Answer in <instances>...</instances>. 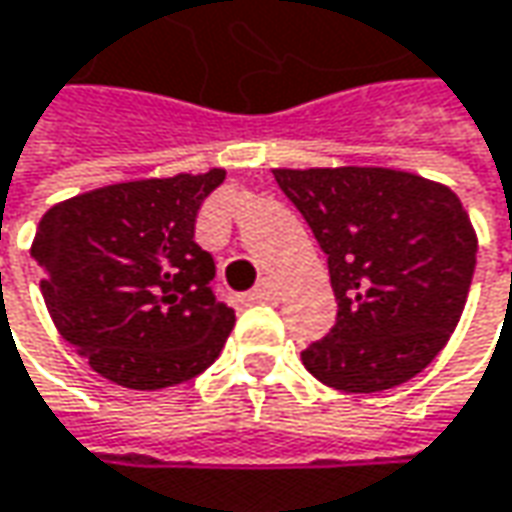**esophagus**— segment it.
<instances>
[{
  "label": "esophagus",
  "mask_w": 512,
  "mask_h": 512,
  "mask_svg": "<svg viewBox=\"0 0 512 512\" xmlns=\"http://www.w3.org/2000/svg\"><path fill=\"white\" fill-rule=\"evenodd\" d=\"M281 295V286L275 284L272 278H263L260 284L249 292V301H257V304H269V301H278Z\"/></svg>",
  "instance_id": "esophagus-1"
}]
</instances>
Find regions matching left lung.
Here are the masks:
<instances>
[{"label":"left lung","mask_w":512,"mask_h":512,"mask_svg":"<svg viewBox=\"0 0 512 512\" xmlns=\"http://www.w3.org/2000/svg\"><path fill=\"white\" fill-rule=\"evenodd\" d=\"M313 228L339 301L333 330L301 353L318 382L388 391L446 347L464 313L478 237L452 188L394 167H275Z\"/></svg>","instance_id":"left-lung-1"}]
</instances>
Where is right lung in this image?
Returning a JSON list of instances; mask_svg holds the SVG:
<instances>
[{
    "label": "right lung",
    "instance_id": "1",
    "mask_svg": "<svg viewBox=\"0 0 512 512\" xmlns=\"http://www.w3.org/2000/svg\"><path fill=\"white\" fill-rule=\"evenodd\" d=\"M226 179L173 173L95 188L51 205L31 243L57 333L92 371L133 391L199 376L226 345L234 310L211 292L199 205Z\"/></svg>",
    "mask_w": 512,
    "mask_h": 512
}]
</instances>
